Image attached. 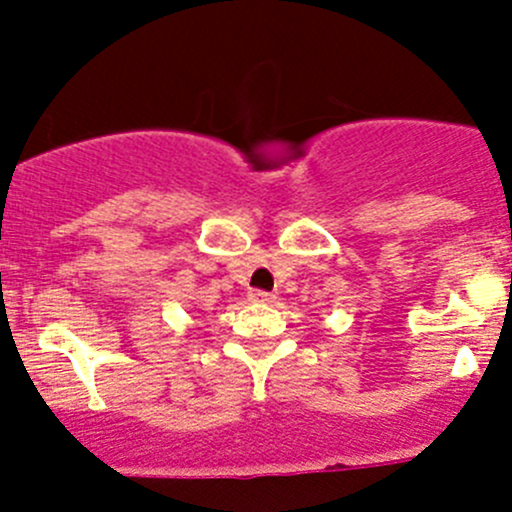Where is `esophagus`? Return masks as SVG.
I'll use <instances>...</instances> for the list:
<instances>
[{
	"label": "esophagus",
	"mask_w": 512,
	"mask_h": 512,
	"mask_svg": "<svg viewBox=\"0 0 512 512\" xmlns=\"http://www.w3.org/2000/svg\"><path fill=\"white\" fill-rule=\"evenodd\" d=\"M250 302L270 304V302H275V294L265 292V289H252V292H250Z\"/></svg>",
	"instance_id": "1"
}]
</instances>
